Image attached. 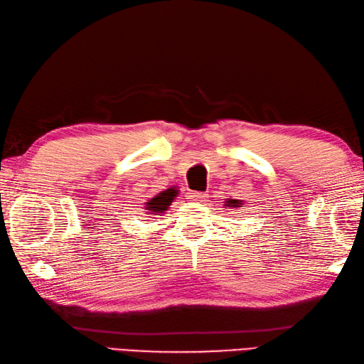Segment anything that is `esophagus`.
I'll return each instance as SVG.
<instances>
[{"mask_svg":"<svg viewBox=\"0 0 364 364\" xmlns=\"http://www.w3.org/2000/svg\"><path fill=\"white\" fill-rule=\"evenodd\" d=\"M190 200H193V201H204V200H205V193H203V191H191V193H190Z\"/></svg>","mask_w":364,"mask_h":364,"instance_id":"esophagus-1","label":"esophagus"}]
</instances>
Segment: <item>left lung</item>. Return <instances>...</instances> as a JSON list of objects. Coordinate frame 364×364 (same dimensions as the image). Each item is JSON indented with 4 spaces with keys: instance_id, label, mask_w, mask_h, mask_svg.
Instances as JSON below:
<instances>
[{
    "instance_id": "8db88e82",
    "label": "left lung",
    "mask_w": 364,
    "mask_h": 364,
    "mask_svg": "<svg viewBox=\"0 0 364 364\" xmlns=\"http://www.w3.org/2000/svg\"><path fill=\"white\" fill-rule=\"evenodd\" d=\"M225 205H226V208H230V209H232V208H244L242 201H239V200H226Z\"/></svg>"
}]
</instances>
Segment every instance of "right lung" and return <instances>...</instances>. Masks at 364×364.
<instances>
[{"mask_svg":"<svg viewBox=\"0 0 364 364\" xmlns=\"http://www.w3.org/2000/svg\"><path fill=\"white\" fill-rule=\"evenodd\" d=\"M177 195H179L177 187H169L166 190H163L160 193H156L154 198H150V200L146 203V210L150 215H161L164 214V210L169 209L171 203L176 200Z\"/></svg>","mask_w":364,"mask_h":364,"instance_id":"obj_1","label":"right lung"}]
</instances>
